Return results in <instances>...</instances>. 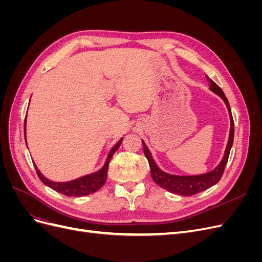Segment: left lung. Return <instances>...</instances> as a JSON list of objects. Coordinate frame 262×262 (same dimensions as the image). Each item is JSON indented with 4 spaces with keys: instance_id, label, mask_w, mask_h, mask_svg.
<instances>
[{
    "instance_id": "1",
    "label": "left lung",
    "mask_w": 262,
    "mask_h": 262,
    "mask_svg": "<svg viewBox=\"0 0 262 262\" xmlns=\"http://www.w3.org/2000/svg\"><path fill=\"white\" fill-rule=\"evenodd\" d=\"M207 80L210 83V90L215 94H217L219 96L224 100V102L226 104V107L228 109L229 117H231V130H229V139L227 142L225 153H224L223 158H222L221 163L216 166L215 168L208 173H203V175H196V176L170 175V173L164 172L163 170L160 169V167H158L155 161L153 160L152 154H150L146 144L144 143V141H142V143H143L144 154L147 158L149 167H150V176H152L153 180L158 186H161L162 188L168 190V191L171 193L190 196V195L196 194L201 191H204V190L209 189L213 185L217 184L220 179L222 178V176H223L225 166L228 161L229 152H231L233 141H234V120H233L232 113H231V107H229V102L221 87L215 82H213L208 76H207Z\"/></svg>"
}]
</instances>
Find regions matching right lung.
Wrapping results in <instances>:
<instances>
[{
    "label": "right lung",
    "instance_id": "obj_1",
    "mask_svg": "<svg viewBox=\"0 0 262 262\" xmlns=\"http://www.w3.org/2000/svg\"><path fill=\"white\" fill-rule=\"evenodd\" d=\"M24 131H25V134H26V120H25V126H24ZM121 142H122V139L119 140L118 143L112 148V150H110L107 156V160L105 162V165L102 166V168L96 172L91 173V175H86L81 178H77L75 180H71L68 182H54L45 178L42 176V173L38 170V168L35 165L37 175L46 186H48L51 189L55 190V191H58L68 196H82V195L94 193L105 185L106 179H107L109 162L112 160V157L118 149V147L120 146Z\"/></svg>",
    "mask_w": 262,
    "mask_h": 262
}]
</instances>
